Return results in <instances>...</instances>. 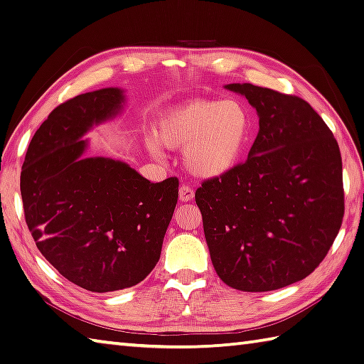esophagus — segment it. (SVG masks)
<instances>
[{
    "label": "esophagus",
    "instance_id": "34e87169",
    "mask_svg": "<svg viewBox=\"0 0 364 364\" xmlns=\"http://www.w3.org/2000/svg\"><path fill=\"white\" fill-rule=\"evenodd\" d=\"M195 198V190H193L190 185L187 183H182L181 188H179V199L181 201H191V199Z\"/></svg>",
    "mask_w": 364,
    "mask_h": 364
}]
</instances>
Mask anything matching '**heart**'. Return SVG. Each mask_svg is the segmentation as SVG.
I'll return each instance as SVG.
<instances>
[{
    "label": "heart",
    "instance_id": "b5f03b06",
    "mask_svg": "<svg viewBox=\"0 0 364 364\" xmlns=\"http://www.w3.org/2000/svg\"><path fill=\"white\" fill-rule=\"evenodd\" d=\"M251 135L248 109L237 100L195 99L169 109L155 125V138L169 149H183V163L205 179L231 171L242 160ZM159 154V144L149 141Z\"/></svg>",
    "mask_w": 364,
    "mask_h": 364
}]
</instances>
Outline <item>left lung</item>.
<instances>
[{
  "label": "left lung",
  "mask_w": 364,
  "mask_h": 364,
  "mask_svg": "<svg viewBox=\"0 0 364 364\" xmlns=\"http://www.w3.org/2000/svg\"><path fill=\"white\" fill-rule=\"evenodd\" d=\"M259 114L248 159L195 193L212 264L223 283L267 292L306 278L344 217L336 138L306 100L251 83L228 85Z\"/></svg>",
  "instance_id": "obj_1"
}]
</instances>
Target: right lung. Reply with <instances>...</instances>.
Masks as SVG:
<instances>
[{"instance_id": "right-lung-1", "label": "right lung", "mask_w": 364, "mask_h": 364, "mask_svg": "<svg viewBox=\"0 0 364 364\" xmlns=\"http://www.w3.org/2000/svg\"><path fill=\"white\" fill-rule=\"evenodd\" d=\"M116 87L58 105L31 139L20 174L29 232L42 256L91 292L143 281L157 265L179 196V179L149 182L122 161L83 159L92 124L114 116Z\"/></svg>"}]
</instances>
